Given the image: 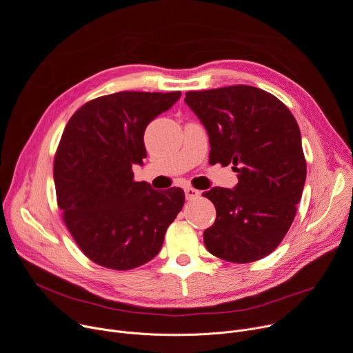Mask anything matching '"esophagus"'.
Masks as SVG:
<instances>
[{
  "label": "esophagus",
  "mask_w": 353,
  "mask_h": 353,
  "mask_svg": "<svg viewBox=\"0 0 353 353\" xmlns=\"http://www.w3.org/2000/svg\"><path fill=\"white\" fill-rule=\"evenodd\" d=\"M185 195H186V199H194V198H198L201 195V192L196 191V189L192 188V186H186L185 188Z\"/></svg>",
  "instance_id": "esophagus-1"
}]
</instances>
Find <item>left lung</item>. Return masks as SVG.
<instances>
[{
    "label": "left lung",
    "instance_id": "8db88e82",
    "mask_svg": "<svg viewBox=\"0 0 353 353\" xmlns=\"http://www.w3.org/2000/svg\"><path fill=\"white\" fill-rule=\"evenodd\" d=\"M209 135V164H232L233 189L203 196L216 208L203 232L209 253L252 263L276 250L287 234L307 178L301 132L288 107L261 89L236 85L185 93Z\"/></svg>",
    "mask_w": 353,
    "mask_h": 353
}]
</instances>
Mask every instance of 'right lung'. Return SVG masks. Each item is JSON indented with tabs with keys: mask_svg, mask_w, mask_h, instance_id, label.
I'll return each mask as SVG.
<instances>
[{
	"mask_svg": "<svg viewBox=\"0 0 353 353\" xmlns=\"http://www.w3.org/2000/svg\"><path fill=\"white\" fill-rule=\"evenodd\" d=\"M181 92H119L88 101L68 121L53 162L63 222L92 261L131 270L161 250L181 212V188L155 191L135 182L132 165L147 157L144 131Z\"/></svg>",
	"mask_w": 353,
	"mask_h": 353,
	"instance_id": "obj_1",
	"label": "right lung"
}]
</instances>
